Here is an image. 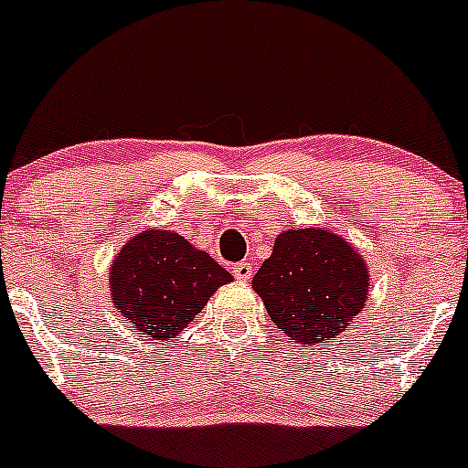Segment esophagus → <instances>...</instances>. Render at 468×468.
Returning <instances> with one entry per match:
<instances>
[{
	"label": "esophagus",
	"instance_id": "34e87169",
	"mask_svg": "<svg viewBox=\"0 0 468 468\" xmlns=\"http://www.w3.org/2000/svg\"><path fill=\"white\" fill-rule=\"evenodd\" d=\"M232 272L239 282H243V283L250 282V279H252V263H248V261L236 263V266L232 268Z\"/></svg>",
	"mask_w": 468,
	"mask_h": 468
}]
</instances>
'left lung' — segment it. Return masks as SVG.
<instances>
[{
	"instance_id": "1",
	"label": "left lung",
	"mask_w": 468,
	"mask_h": 468,
	"mask_svg": "<svg viewBox=\"0 0 468 468\" xmlns=\"http://www.w3.org/2000/svg\"><path fill=\"white\" fill-rule=\"evenodd\" d=\"M252 288L288 340L313 346L349 329L363 311L369 268L354 245L329 229H286Z\"/></svg>"
}]
</instances>
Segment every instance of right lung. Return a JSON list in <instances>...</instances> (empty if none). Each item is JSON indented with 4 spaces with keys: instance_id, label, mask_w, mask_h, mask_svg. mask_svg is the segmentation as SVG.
I'll return each mask as SVG.
<instances>
[{
    "instance_id": "1",
    "label": "right lung",
    "mask_w": 468,
    "mask_h": 468,
    "mask_svg": "<svg viewBox=\"0 0 468 468\" xmlns=\"http://www.w3.org/2000/svg\"><path fill=\"white\" fill-rule=\"evenodd\" d=\"M110 297L139 338L171 340L232 274L168 229H144L110 263Z\"/></svg>"
}]
</instances>
